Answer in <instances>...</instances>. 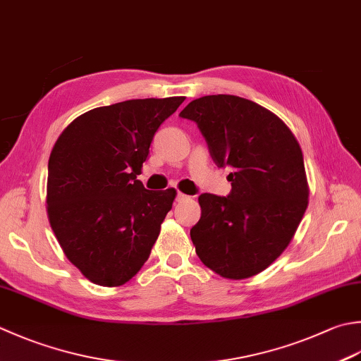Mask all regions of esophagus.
<instances>
[{
	"label": "esophagus",
	"mask_w": 361,
	"mask_h": 361,
	"mask_svg": "<svg viewBox=\"0 0 361 361\" xmlns=\"http://www.w3.org/2000/svg\"><path fill=\"white\" fill-rule=\"evenodd\" d=\"M186 200H189V195L183 194V192H178V194H176V202H178V203H181V202H186Z\"/></svg>",
	"instance_id": "34e87169"
}]
</instances>
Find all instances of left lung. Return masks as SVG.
<instances>
[{"label":"left lung","instance_id":"8db88e82","mask_svg":"<svg viewBox=\"0 0 361 361\" xmlns=\"http://www.w3.org/2000/svg\"><path fill=\"white\" fill-rule=\"evenodd\" d=\"M180 117L197 123L219 167L233 169L228 197H199L197 255L224 279L253 277L283 253L308 207L298 139L271 111L236 95L197 98Z\"/></svg>","mask_w":361,"mask_h":361}]
</instances>
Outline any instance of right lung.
Listing matches in <instances>:
<instances>
[{"instance_id":"1","label":"right lung","mask_w":361,"mask_h":361,"mask_svg":"<svg viewBox=\"0 0 361 361\" xmlns=\"http://www.w3.org/2000/svg\"><path fill=\"white\" fill-rule=\"evenodd\" d=\"M185 97L126 100L76 117L49 154V225L92 283L120 286L150 257L176 190L137 180L161 123Z\"/></svg>"}]
</instances>
